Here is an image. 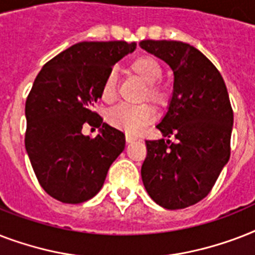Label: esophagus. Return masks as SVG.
<instances>
[{"label":"esophagus","instance_id":"34e87169","mask_svg":"<svg viewBox=\"0 0 255 255\" xmlns=\"http://www.w3.org/2000/svg\"><path fill=\"white\" fill-rule=\"evenodd\" d=\"M126 140H127V143H133L137 140V137L133 135H126Z\"/></svg>","mask_w":255,"mask_h":255}]
</instances>
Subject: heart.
I'll return each mask as SVG.
<instances>
[{
  "label": "heart",
  "instance_id": "1",
  "mask_svg": "<svg viewBox=\"0 0 255 255\" xmlns=\"http://www.w3.org/2000/svg\"><path fill=\"white\" fill-rule=\"evenodd\" d=\"M129 70L148 85V98L155 103H163L165 100V91L159 85H156L163 77V70L159 62L149 55H140L129 63ZM100 94H102V99L106 102H111L115 98L116 78L112 73L108 74L104 79ZM153 118H155V111L149 104H140V106L122 104L108 114L110 123L114 127L123 129L128 133L141 132L153 120Z\"/></svg>",
  "mask_w": 255,
  "mask_h": 255
}]
</instances>
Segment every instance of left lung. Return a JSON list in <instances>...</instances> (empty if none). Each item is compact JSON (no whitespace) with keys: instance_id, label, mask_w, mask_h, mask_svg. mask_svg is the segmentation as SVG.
Here are the masks:
<instances>
[{"instance_id":"8db88e82","label":"left lung","mask_w":255,"mask_h":255,"mask_svg":"<svg viewBox=\"0 0 255 255\" xmlns=\"http://www.w3.org/2000/svg\"><path fill=\"white\" fill-rule=\"evenodd\" d=\"M139 45L174 75L168 111L156 128L176 143L145 140L143 184L160 206L184 209L208 196L229 161L233 110L221 74L196 47L152 39Z\"/></svg>"}]
</instances>
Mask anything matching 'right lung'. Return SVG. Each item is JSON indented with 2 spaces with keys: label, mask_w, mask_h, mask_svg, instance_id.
<instances>
[{
  "label": "right lung",
  "mask_w": 255,
  "mask_h": 255,
  "mask_svg": "<svg viewBox=\"0 0 255 255\" xmlns=\"http://www.w3.org/2000/svg\"><path fill=\"white\" fill-rule=\"evenodd\" d=\"M124 41L79 42L46 63L26 99L25 147L38 181L65 204L95 196L107 172L124 151L126 136L92 111L112 66L133 53ZM86 123L100 128L91 139Z\"/></svg>",
  "instance_id": "1"
}]
</instances>
